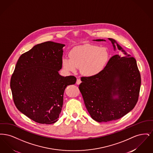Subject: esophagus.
Masks as SVG:
<instances>
[{
    "label": "esophagus",
    "instance_id": "obj_1",
    "mask_svg": "<svg viewBox=\"0 0 153 153\" xmlns=\"http://www.w3.org/2000/svg\"><path fill=\"white\" fill-rule=\"evenodd\" d=\"M81 81L80 79H77V80L76 84H77V85H80V84H81Z\"/></svg>",
    "mask_w": 153,
    "mask_h": 153
}]
</instances>
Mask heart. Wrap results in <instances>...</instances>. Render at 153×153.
<instances>
[{
  "instance_id": "1",
  "label": "heart",
  "mask_w": 153,
  "mask_h": 153,
  "mask_svg": "<svg viewBox=\"0 0 153 153\" xmlns=\"http://www.w3.org/2000/svg\"><path fill=\"white\" fill-rule=\"evenodd\" d=\"M70 58L62 59L63 68L67 72H76L77 68L87 77H94L102 72L109 58V52L104 47L84 45L73 48Z\"/></svg>"
}]
</instances>
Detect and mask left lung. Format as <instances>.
<instances>
[{
    "label": "left lung",
    "instance_id": "obj_1",
    "mask_svg": "<svg viewBox=\"0 0 153 153\" xmlns=\"http://www.w3.org/2000/svg\"><path fill=\"white\" fill-rule=\"evenodd\" d=\"M108 39L114 51L117 48L124 57L112 56L101 73L94 77H82L79 85L89 114L100 123L119 119L131 111L138 102L141 84L135 59L115 39Z\"/></svg>",
    "mask_w": 153,
    "mask_h": 153
}]
</instances>
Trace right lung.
<instances>
[{"instance_id":"obj_1","label":"right lung","mask_w":153,"mask_h":153,"mask_svg":"<svg viewBox=\"0 0 153 153\" xmlns=\"http://www.w3.org/2000/svg\"><path fill=\"white\" fill-rule=\"evenodd\" d=\"M64 44L48 41L35 45L18 59L10 81L15 105L23 114L41 124L58 120L68 85L73 76H62Z\"/></svg>"}]
</instances>
